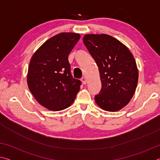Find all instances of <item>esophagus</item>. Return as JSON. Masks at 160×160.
I'll return each instance as SVG.
<instances>
[{"mask_svg": "<svg viewBox=\"0 0 160 160\" xmlns=\"http://www.w3.org/2000/svg\"><path fill=\"white\" fill-rule=\"evenodd\" d=\"M81 81H82L84 85H85V84L87 83V79H86V78H85V77H82V78H81Z\"/></svg>", "mask_w": 160, "mask_h": 160, "instance_id": "esophagus-1", "label": "esophagus"}]
</instances>
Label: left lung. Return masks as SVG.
I'll return each mask as SVG.
<instances>
[{"instance_id": "obj_1", "label": "left lung", "mask_w": 160, "mask_h": 160, "mask_svg": "<svg viewBox=\"0 0 160 160\" xmlns=\"http://www.w3.org/2000/svg\"><path fill=\"white\" fill-rule=\"evenodd\" d=\"M83 42L99 70L102 89L94 97L97 104L108 112L119 111L131 101L138 81L133 56L108 34H85Z\"/></svg>"}]
</instances>
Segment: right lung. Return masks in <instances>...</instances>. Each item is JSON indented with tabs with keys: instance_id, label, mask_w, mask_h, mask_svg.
Instances as JSON below:
<instances>
[{
	"instance_id": "1",
	"label": "right lung",
	"mask_w": 160,
	"mask_h": 160,
	"mask_svg": "<svg viewBox=\"0 0 160 160\" xmlns=\"http://www.w3.org/2000/svg\"><path fill=\"white\" fill-rule=\"evenodd\" d=\"M72 32L59 33L46 41L29 62L28 85L37 101L47 109L61 111L72 104L80 80L70 73L68 55L80 39Z\"/></svg>"
}]
</instances>
